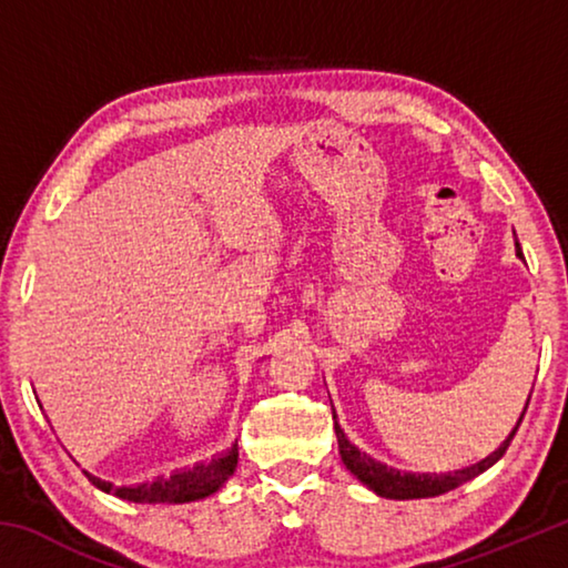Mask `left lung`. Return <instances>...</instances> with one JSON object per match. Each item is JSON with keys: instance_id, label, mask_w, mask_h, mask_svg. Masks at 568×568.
Returning a JSON list of instances; mask_svg holds the SVG:
<instances>
[{"instance_id": "8db88e82", "label": "left lung", "mask_w": 568, "mask_h": 568, "mask_svg": "<svg viewBox=\"0 0 568 568\" xmlns=\"http://www.w3.org/2000/svg\"><path fill=\"white\" fill-rule=\"evenodd\" d=\"M531 398V396H528ZM333 406V403H331ZM528 408V400L524 406V413ZM524 413L518 416L516 426L511 434L504 438V444L498 446L494 454H488L486 458L476 460V464H470L466 468H458V470H446V474H416V470H400V468H393L388 464H383V460L373 458L371 454H365L355 444H351V438L345 436V430L341 428L338 423V413L333 408V428H335V436H338V454L343 458L345 468L351 470V474L361 480L365 488H371L373 494H378L383 498H396V501H410V498H434L440 494H448L458 488L460 484H466V480L476 478L478 474H484V470L491 468L498 458L506 454L508 444H511V438L516 436L518 426H521L524 420Z\"/></svg>"}]
</instances>
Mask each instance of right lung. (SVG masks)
Returning <instances> with one entry per match:
<instances>
[{
    "label": "right lung",
    "mask_w": 568,
    "mask_h": 568,
    "mask_svg": "<svg viewBox=\"0 0 568 568\" xmlns=\"http://www.w3.org/2000/svg\"><path fill=\"white\" fill-rule=\"evenodd\" d=\"M235 468L237 440L215 458L200 460V464L190 468L172 470L170 476H158L152 480H145V484L114 486L110 480L92 476L90 470H84V476H88L92 480V486H98L100 491L124 498V501L132 504H187L200 501V498H207L220 491L225 480L235 474Z\"/></svg>",
    "instance_id": "1"
}]
</instances>
